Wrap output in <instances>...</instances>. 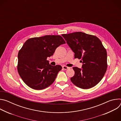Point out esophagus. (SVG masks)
<instances>
[{"label":"esophagus","mask_w":121,"mask_h":121,"mask_svg":"<svg viewBox=\"0 0 121 121\" xmlns=\"http://www.w3.org/2000/svg\"><path fill=\"white\" fill-rule=\"evenodd\" d=\"M62 67H63V68L64 69H65V70H66V69H68L69 68V67H67L66 66H65V65H63L62 66Z\"/></svg>","instance_id":"34e87169"}]
</instances>
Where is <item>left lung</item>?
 <instances>
[{
  "label": "left lung",
  "mask_w": 121,
  "mask_h": 121,
  "mask_svg": "<svg viewBox=\"0 0 121 121\" xmlns=\"http://www.w3.org/2000/svg\"><path fill=\"white\" fill-rule=\"evenodd\" d=\"M68 45L75 53V58L81 59L82 68L73 67L71 82L78 87L89 89L98 84L107 68L106 49L96 36L82 32L63 34Z\"/></svg>",
  "instance_id": "left-lung-1"
}]
</instances>
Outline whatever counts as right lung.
Instances as JSON below:
<instances>
[{"label":"right lung","instance_id":"1","mask_svg":"<svg viewBox=\"0 0 121 121\" xmlns=\"http://www.w3.org/2000/svg\"><path fill=\"white\" fill-rule=\"evenodd\" d=\"M65 42L60 35H45L27 40L18 53L17 69L24 82L30 88L41 90L56 79L60 65L53 66L47 60L57 47Z\"/></svg>","mask_w":121,"mask_h":121}]
</instances>
